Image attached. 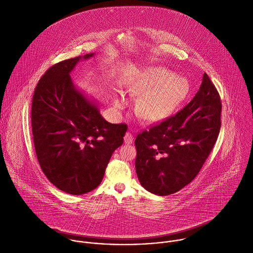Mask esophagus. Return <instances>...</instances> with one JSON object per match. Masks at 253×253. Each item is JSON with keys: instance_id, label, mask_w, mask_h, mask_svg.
Here are the masks:
<instances>
[{"instance_id": "obj_1", "label": "esophagus", "mask_w": 253, "mask_h": 253, "mask_svg": "<svg viewBox=\"0 0 253 253\" xmlns=\"http://www.w3.org/2000/svg\"><path fill=\"white\" fill-rule=\"evenodd\" d=\"M133 140H134L133 135H132L131 133H126V135H125V137H124V142H125V144L130 145V144L133 143Z\"/></svg>"}]
</instances>
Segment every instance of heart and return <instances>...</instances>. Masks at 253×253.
Listing matches in <instances>:
<instances>
[{
  "instance_id": "b5f03b06",
  "label": "heart",
  "mask_w": 253,
  "mask_h": 253,
  "mask_svg": "<svg viewBox=\"0 0 253 253\" xmlns=\"http://www.w3.org/2000/svg\"><path fill=\"white\" fill-rule=\"evenodd\" d=\"M189 88L187 80L166 68H147L140 74L132 89L134 94L141 96L136 104V113L148 122L164 121L186 99ZM113 104L120 111L125 106V99L116 97Z\"/></svg>"
}]
</instances>
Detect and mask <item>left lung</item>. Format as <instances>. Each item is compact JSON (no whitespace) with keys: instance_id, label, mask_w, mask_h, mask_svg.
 <instances>
[{"instance_id":"left-lung-1","label":"left lung","mask_w":253,"mask_h":253,"mask_svg":"<svg viewBox=\"0 0 253 253\" xmlns=\"http://www.w3.org/2000/svg\"><path fill=\"white\" fill-rule=\"evenodd\" d=\"M221 111L218 90L204 73L199 90L183 109L137 136L135 168L141 185L167 196L189 184L217 141Z\"/></svg>"}]
</instances>
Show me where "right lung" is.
Segmentation results:
<instances>
[{
    "label": "right lung",
    "mask_w": 253,
    "mask_h": 253,
    "mask_svg": "<svg viewBox=\"0 0 253 253\" xmlns=\"http://www.w3.org/2000/svg\"><path fill=\"white\" fill-rule=\"evenodd\" d=\"M94 55L49 68L32 98V135L40 168L52 184L72 195L87 193L100 184L127 131L125 124L107 122L100 114L99 102L71 79L77 64Z\"/></svg>",
    "instance_id": "add662e5"
}]
</instances>
